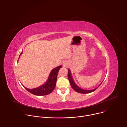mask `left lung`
<instances>
[{
    "label": "left lung",
    "mask_w": 127,
    "mask_h": 127,
    "mask_svg": "<svg viewBox=\"0 0 127 127\" xmlns=\"http://www.w3.org/2000/svg\"><path fill=\"white\" fill-rule=\"evenodd\" d=\"M68 79L69 80V82H70V83L71 84V86L72 87V88H73L74 90H75V91L77 93H80V94H89V93H92L94 91H95V90L101 85V84L102 83V82L100 84V85L97 87L96 88H95V89H92V90H84V89H83L81 88H80L79 87H78L75 83V82H74L73 80V78H72V76H71V72H70V71L69 69H68Z\"/></svg>",
    "instance_id": "obj_1"
}]
</instances>
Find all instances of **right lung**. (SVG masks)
<instances>
[{
  "label": "right lung",
  "instance_id": "1",
  "mask_svg": "<svg viewBox=\"0 0 127 127\" xmlns=\"http://www.w3.org/2000/svg\"><path fill=\"white\" fill-rule=\"evenodd\" d=\"M22 53L23 52L21 53L20 55L22 54ZM62 67V66H59L53 69L51 71L48 79L45 84L37 88L32 89H29L25 87V89H27L30 93L35 95H46L51 94L53 91L54 88H55L58 71Z\"/></svg>",
  "mask_w": 127,
  "mask_h": 127
}]
</instances>
